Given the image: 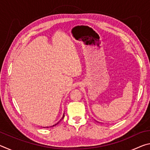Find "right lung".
Masks as SVG:
<instances>
[{
	"label": "right lung",
	"instance_id": "add662e5",
	"mask_svg": "<svg viewBox=\"0 0 150 150\" xmlns=\"http://www.w3.org/2000/svg\"><path fill=\"white\" fill-rule=\"evenodd\" d=\"M63 118H64V115H63V117H62V119H61V120H59V122H60V121H61V120H62V119H63ZM59 122H57V124H55V125H53V126H55V125H57V124H58V123H59ZM44 128H45V127H44Z\"/></svg>",
	"mask_w": 150,
	"mask_h": 150
}]
</instances>
